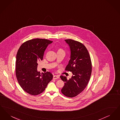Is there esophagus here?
Masks as SVG:
<instances>
[{
    "instance_id": "34e87169",
    "label": "esophagus",
    "mask_w": 120,
    "mask_h": 120,
    "mask_svg": "<svg viewBox=\"0 0 120 120\" xmlns=\"http://www.w3.org/2000/svg\"><path fill=\"white\" fill-rule=\"evenodd\" d=\"M59 76L57 75H54L53 76V79H57L59 78Z\"/></svg>"
}]
</instances>
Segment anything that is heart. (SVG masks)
Returning a JSON list of instances; mask_svg holds the SVG:
<instances>
[{
	"label": "heart",
	"instance_id": "obj_1",
	"mask_svg": "<svg viewBox=\"0 0 120 120\" xmlns=\"http://www.w3.org/2000/svg\"><path fill=\"white\" fill-rule=\"evenodd\" d=\"M57 52H64L63 50L62 49H58V51Z\"/></svg>",
	"mask_w": 120,
	"mask_h": 120
}]
</instances>
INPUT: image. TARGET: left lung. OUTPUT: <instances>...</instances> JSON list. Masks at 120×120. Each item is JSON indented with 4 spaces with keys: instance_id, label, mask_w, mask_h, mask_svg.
Masks as SVG:
<instances>
[{
    "instance_id": "left-lung-1",
    "label": "left lung",
    "mask_w": 120,
    "mask_h": 120,
    "mask_svg": "<svg viewBox=\"0 0 120 120\" xmlns=\"http://www.w3.org/2000/svg\"><path fill=\"white\" fill-rule=\"evenodd\" d=\"M65 41L71 52L70 59L65 70L72 72L73 75L69 80L65 76H60L65 84L61 91L66 96L72 98L83 91L88 85L91 75V61L84 45L71 39Z\"/></svg>"
}]
</instances>
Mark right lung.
<instances>
[{"instance_id":"obj_1","label":"right lung","mask_w":120,"mask_h":120,"mask_svg":"<svg viewBox=\"0 0 120 120\" xmlns=\"http://www.w3.org/2000/svg\"><path fill=\"white\" fill-rule=\"evenodd\" d=\"M52 41L35 39L28 40L20 46L16 61V75L20 86L29 94L36 95L44 91L53 75L49 71H37V62L42 60L44 52Z\"/></svg>"}]
</instances>
